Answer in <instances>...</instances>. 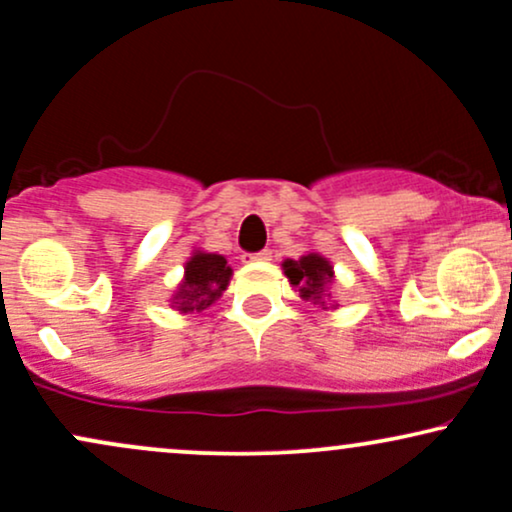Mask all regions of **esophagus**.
<instances>
[{
	"instance_id": "1",
	"label": "esophagus",
	"mask_w": 512,
	"mask_h": 512,
	"mask_svg": "<svg viewBox=\"0 0 512 512\" xmlns=\"http://www.w3.org/2000/svg\"><path fill=\"white\" fill-rule=\"evenodd\" d=\"M272 260V252L269 250H260V252H252V255H243V262H267Z\"/></svg>"
}]
</instances>
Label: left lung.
Returning <instances> with one entry per match:
<instances>
[{"mask_svg": "<svg viewBox=\"0 0 512 512\" xmlns=\"http://www.w3.org/2000/svg\"><path fill=\"white\" fill-rule=\"evenodd\" d=\"M281 267H284L286 279L291 281V286H296L303 301L325 305L334 281V269L327 257H322L320 252H308L301 260H286Z\"/></svg>", "mask_w": 512, "mask_h": 512, "instance_id": "obj_1", "label": "left lung"}]
</instances>
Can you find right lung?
<instances>
[{
	"label": "right lung",
	"mask_w": 512,
	"mask_h": 512,
	"mask_svg": "<svg viewBox=\"0 0 512 512\" xmlns=\"http://www.w3.org/2000/svg\"><path fill=\"white\" fill-rule=\"evenodd\" d=\"M231 274L233 269L226 264V257L195 250L185 262V279L180 281L170 303L180 313H202L219 301L231 281Z\"/></svg>",
	"instance_id": "1"
}]
</instances>
